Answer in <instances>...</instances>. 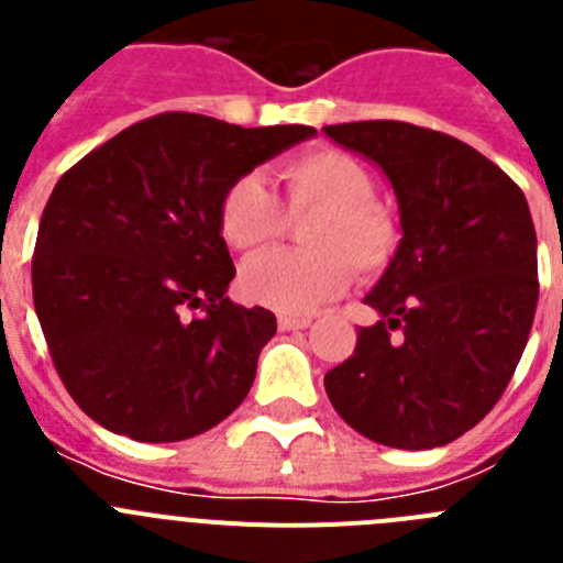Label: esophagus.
<instances>
[{
    "label": "esophagus",
    "instance_id": "1",
    "mask_svg": "<svg viewBox=\"0 0 563 563\" xmlns=\"http://www.w3.org/2000/svg\"><path fill=\"white\" fill-rule=\"evenodd\" d=\"M312 324L310 316H287V312H282L278 316V330L282 332H290V330H305V327Z\"/></svg>",
    "mask_w": 563,
    "mask_h": 563
}]
</instances>
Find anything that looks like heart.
Masks as SVG:
<instances>
[{"mask_svg": "<svg viewBox=\"0 0 563 563\" xmlns=\"http://www.w3.org/2000/svg\"><path fill=\"white\" fill-rule=\"evenodd\" d=\"M290 217H310L301 242L310 251H271L251 258L239 273V292L251 305L287 316L316 310L341 296L352 271L372 278L391 265L400 245V222L377 202L369 168L341 148H310L278 172ZM217 225L233 251L251 253L287 231V214L276 194L256 174L225 186Z\"/></svg>", "mask_w": 563, "mask_h": 563, "instance_id": "1", "label": "heart"}]
</instances>
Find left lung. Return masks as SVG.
<instances>
[{
    "label": "left lung",
    "instance_id": "left-lung-1",
    "mask_svg": "<svg viewBox=\"0 0 563 563\" xmlns=\"http://www.w3.org/2000/svg\"><path fill=\"white\" fill-rule=\"evenodd\" d=\"M324 134L386 172L402 225L389 271L363 298L380 321L327 372V397L380 445H449L499 402L530 338L539 256L525 194L434 129L357 121Z\"/></svg>",
    "mask_w": 563,
    "mask_h": 563
}]
</instances>
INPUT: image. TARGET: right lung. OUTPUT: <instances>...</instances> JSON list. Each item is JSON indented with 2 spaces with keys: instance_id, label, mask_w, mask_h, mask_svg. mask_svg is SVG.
I'll list each match as a JSON object with an SVG mask.
<instances>
[{
  "instance_id": "obj_1",
  "label": "right lung",
  "mask_w": 563,
  "mask_h": 563,
  "mask_svg": "<svg viewBox=\"0 0 563 563\" xmlns=\"http://www.w3.org/2000/svg\"><path fill=\"white\" fill-rule=\"evenodd\" d=\"M312 134L163 112L62 174L38 222L33 305L84 415L177 442L245 400L276 316L225 296L236 267L217 206L228 183Z\"/></svg>"
}]
</instances>
